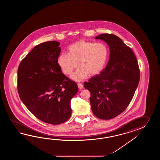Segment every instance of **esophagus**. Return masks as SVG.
<instances>
[{"instance_id":"1","label":"esophagus","mask_w":160,"mask_h":160,"mask_svg":"<svg viewBox=\"0 0 160 160\" xmlns=\"http://www.w3.org/2000/svg\"><path fill=\"white\" fill-rule=\"evenodd\" d=\"M78 87L79 90H82V89L83 88V85H82V83H78Z\"/></svg>"}]
</instances>
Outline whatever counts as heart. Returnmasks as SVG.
I'll use <instances>...</instances> for the list:
<instances>
[{
  "mask_svg": "<svg viewBox=\"0 0 160 160\" xmlns=\"http://www.w3.org/2000/svg\"><path fill=\"white\" fill-rule=\"evenodd\" d=\"M108 57V50L102 43L80 40L68 48V54L62 53L58 56L57 62L62 71L66 75L72 74V79L82 81L88 75H95L101 72Z\"/></svg>",
  "mask_w": 160,
  "mask_h": 160,
  "instance_id": "b5f03b06",
  "label": "heart"
}]
</instances>
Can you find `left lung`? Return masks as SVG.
Instances as JSON below:
<instances>
[{
  "label": "left lung",
  "mask_w": 160,
  "mask_h": 160,
  "mask_svg": "<svg viewBox=\"0 0 160 160\" xmlns=\"http://www.w3.org/2000/svg\"><path fill=\"white\" fill-rule=\"evenodd\" d=\"M109 46L110 57L99 75L85 82L90 94V105L94 116L110 119L118 116L129 105L139 81L138 62L131 48L113 34L95 37Z\"/></svg>",
  "instance_id": "1"
}]
</instances>
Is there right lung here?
<instances>
[{"instance_id":"add662e5","label":"right lung","mask_w":160,"mask_h":160,"mask_svg":"<svg viewBox=\"0 0 160 160\" xmlns=\"http://www.w3.org/2000/svg\"><path fill=\"white\" fill-rule=\"evenodd\" d=\"M60 43H42L21 61L18 69V90L21 101L44 122L58 125L72 115L70 101L78 88L62 72L57 62Z\"/></svg>"}]
</instances>
